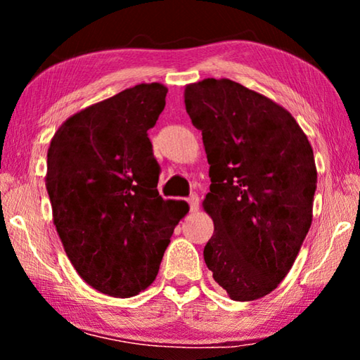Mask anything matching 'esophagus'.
<instances>
[{
    "instance_id": "esophagus-1",
    "label": "esophagus",
    "mask_w": 360,
    "mask_h": 360,
    "mask_svg": "<svg viewBox=\"0 0 360 360\" xmlns=\"http://www.w3.org/2000/svg\"><path fill=\"white\" fill-rule=\"evenodd\" d=\"M187 203H188V208H191L192 212L197 211V210L200 208V198H198V195H197V193H191V195H188V197H187Z\"/></svg>"
}]
</instances>
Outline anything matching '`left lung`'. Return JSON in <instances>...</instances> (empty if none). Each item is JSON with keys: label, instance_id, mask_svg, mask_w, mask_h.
<instances>
[{"label": "left lung", "instance_id": "obj_1", "mask_svg": "<svg viewBox=\"0 0 360 360\" xmlns=\"http://www.w3.org/2000/svg\"><path fill=\"white\" fill-rule=\"evenodd\" d=\"M186 109L210 163L205 262L231 300H257L288 275L311 225L313 149L284 108L230 79L187 85Z\"/></svg>", "mask_w": 360, "mask_h": 360}]
</instances>
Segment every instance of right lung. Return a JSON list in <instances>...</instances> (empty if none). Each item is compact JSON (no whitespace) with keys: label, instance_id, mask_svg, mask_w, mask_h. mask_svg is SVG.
<instances>
[{"label":"right lung","instance_id":"add662e5","mask_svg":"<svg viewBox=\"0 0 360 360\" xmlns=\"http://www.w3.org/2000/svg\"><path fill=\"white\" fill-rule=\"evenodd\" d=\"M167 87L139 84L60 127L47 152L46 187L65 252L85 283L133 297L154 281L187 203L157 191L160 165L148 130Z\"/></svg>","mask_w":360,"mask_h":360}]
</instances>
